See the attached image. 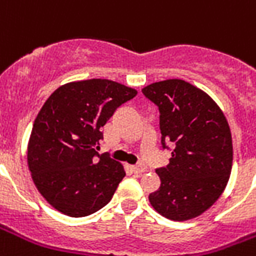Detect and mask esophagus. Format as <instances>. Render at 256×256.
I'll list each match as a JSON object with an SVG mask.
<instances>
[{
    "label": "esophagus",
    "mask_w": 256,
    "mask_h": 256,
    "mask_svg": "<svg viewBox=\"0 0 256 256\" xmlns=\"http://www.w3.org/2000/svg\"><path fill=\"white\" fill-rule=\"evenodd\" d=\"M132 172L134 174H142L146 172V166L145 164H138V166H132Z\"/></svg>",
    "instance_id": "1"
}]
</instances>
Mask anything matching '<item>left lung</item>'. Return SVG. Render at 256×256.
<instances>
[{
	"label": "left lung",
	"instance_id": "1",
	"mask_svg": "<svg viewBox=\"0 0 256 256\" xmlns=\"http://www.w3.org/2000/svg\"><path fill=\"white\" fill-rule=\"evenodd\" d=\"M160 112L163 148L172 158L158 168L160 186L150 194L152 207L172 220H188L208 210L229 181L232 134L224 112L203 90L182 79L155 82L142 89Z\"/></svg>",
	"mask_w": 256,
	"mask_h": 256
}]
</instances>
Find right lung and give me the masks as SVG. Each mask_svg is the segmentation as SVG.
I'll use <instances>...</instances> for the list:
<instances>
[{"label": "right lung", "mask_w": 256, "mask_h": 256, "mask_svg": "<svg viewBox=\"0 0 256 256\" xmlns=\"http://www.w3.org/2000/svg\"><path fill=\"white\" fill-rule=\"evenodd\" d=\"M137 90L110 79L70 82L53 92L38 112L27 163L38 192L68 216L102 208L126 172L108 154L98 155L100 128Z\"/></svg>", "instance_id": "1"}]
</instances>
